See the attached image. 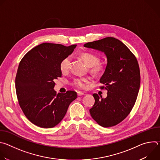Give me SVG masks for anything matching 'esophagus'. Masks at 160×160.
<instances>
[{
    "label": "esophagus",
    "mask_w": 160,
    "mask_h": 160,
    "mask_svg": "<svg viewBox=\"0 0 160 160\" xmlns=\"http://www.w3.org/2000/svg\"><path fill=\"white\" fill-rule=\"evenodd\" d=\"M83 95H84V93L83 92H81V91H78V92H77L78 96H83Z\"/></svg>",
    "instance_id": "1"
}]
</instances>
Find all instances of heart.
I'll list each match as a JSON object with an SVG mask.
<instances>
[{"label": "heart", "mask_w": 160, "mask_h": 160, "mask_svg": "<svg viewBox=\"0 0 160 160\" xmlns=\"http://www.w3.org/2000/svg\"><path fill=\"white\" fill-rule=\"evenodd\" d=\"M82 58L87 66L90 68V71L92 73L98 75L104 72L105 66L104 64L99 63V58L96 54L90 52H85L82 54ZM71 62L72 57L70 56L64 58L61 61L59 68L62 73H65L69 71ZM89 81V78H77L73 81V85L80 88H84Z\"/></svg>", "instance_id": "1"}]
</instances>
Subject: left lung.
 Listing matches in <instances>:
<instances>
[{"label":"left lung","instance_id":"8db88e82","mask_svg":"<svg viewBox=\"0 0 160 160\" xmlns=\"http://www.w3.org/2000/svg\"><path fill=\"white\" fill-rule=\"evenodd\" d=\"M83 46L104 52L107 58L100 79L106 85L107 97L93 94L95 103L89 110L90 115L103 127L115 126L128 115L138 97L141 83L138 60L123 42L113 37L88 42Z\"/></svg>","mask_w":160,"mask_h":160}]
</instances>
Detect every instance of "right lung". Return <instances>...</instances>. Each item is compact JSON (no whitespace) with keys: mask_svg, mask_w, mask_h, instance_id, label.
<instances>
[{"mask_svg":"<svg viewBox=\"0 0 160 160\" xmlns=\"http://www.w3.org/2000/svg\"><path fill=\"white\" fill-rule=\"evenodd\" d=\"M77 47L43 43L28 51L19 62L16 77V90L19 106L26 117L41 128H52L64 117L76 92L65 94L54 89V80L61 77V61Z\"/></svg>","mask_w":160,"mask_h":160,"instance_id":"add662e5","label":"right lung"}]
</instances>
